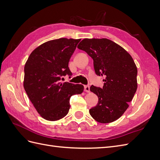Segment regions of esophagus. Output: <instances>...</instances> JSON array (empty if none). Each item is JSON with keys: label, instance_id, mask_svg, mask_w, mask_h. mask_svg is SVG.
Wrapping results in <instances>:
<instances>
[{"label": "esophagus", "instance_id": "esophagus-1", "mask_svg": "<svg viewBox=\"0 0 160 160\" xmlns=\"http://www.w3.org/2000/svg\"><path fill=\"white\" fill-rule=\"evenodd\" d=\"M84 90H85V92H87V93H89V92H90V87L89 85L85 86Z\"/></svg>", "mask_w": 160, "mask_h": 160}]
</instances>
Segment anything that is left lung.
Returning a JSON list of instances; mask_svg holds the SVG:
<instances>
[{
	"instance_id": "left-lung-1",
	"label": "left lung",
	"mask_w": 160,
	"mask_h": 160,
	"mask_svg": "<svg viewBox=\"0 0 160 160\" xmlns=\"http://www.w3.org/2000/svg\"><path fill=\"white\" fill-rule=\"evenodd\" d=\"M77 48L93 59L96 74L105 77L103 88L91 86L99 101L89 110L90 115L101 123L115 122L127 110L138 88V69L133 58L108 38H84Z\"/></svg>"
}]
</instances>
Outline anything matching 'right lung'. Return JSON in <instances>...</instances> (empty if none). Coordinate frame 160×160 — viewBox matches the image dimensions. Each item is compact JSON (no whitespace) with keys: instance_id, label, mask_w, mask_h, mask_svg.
Returning a JSON list of instances; mask_svg holds the SVG:
<instances>
[{"instance_id":"1","label":"right lung","mask_w":160,"mask_h":160,"mask_svg":"<svg viewBox=\"0 0 160 160\" xmlns=\"http://www.w3.org/2000/svg\"><path fill=\"white\" fill-rule=\"evenodd\" d=\"M80 41L67 38L49 41L34 49L28 58L23 86L43 119L53 122L63 118L70 109L71 97L83 92V85L59 82L61 76L72 75L69 62Z\"/></svg>"}]
</instances>
